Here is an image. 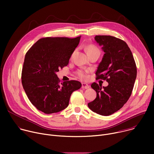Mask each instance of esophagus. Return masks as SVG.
Here are the masks:
<instances>
[{
    "mask_svg": "<svg viewBox=\"0 0 154 154\" xmlns=\"http://www.w3.org/2000/svg\"><path fill=\"white\" fill-rule=\"evenodd\" d=\"M82 89H88L90 86H89L88 85L86 84V83H82Z\"/></svg>",
    "mask_w": 154,
    "mask_h": 154,
    "instance_id": "1",
    "label": "esophagus"
}]
</instances>
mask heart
<instances>
[{
  "label": "heart",
  "mask_w": 154,
  "mask_h": 154,
  "mask_svg": "<svg viewBox=\"0 0 154 154\" xmlns=\"http://www.w3.org/2000/svg\"><path fill=\"white\" fill-rule=\"evenodd\" d=\"M85 51L88 55V56H89L91 54H95V53H99L100 54V51L99 49L95 46L94 45H88L86 48H85ZM75 51H74L72 54V55L71 57H72L75 54ZM88 72V70H82V69H80V70H78L77 72H76V74L78 76L79 78H80V79L82 80H85L86 77V73Z\"/></svg>",
  "instance_id": "obj_1"
}]
</instances>
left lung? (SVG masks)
Returning <instances> with one entry per match:
<instances>
[{
  "mask_svg": "<svg viewBox=\"0 0 154 154\" xmlns=\"http://www.w3.org/2000/svg\"><path fill=\"white\" fill-rule=\"evenodd\" d=\"M94 39L105 52L96 72V79L106 80L108 85L102 88L93 83L91 86L97 96L88 106L99 115L109 116L121 109L130 97L137 77L136 63L123 40L108 35H97Z\"/></svg>",
  "mask_w": 154,
  "mask_h": 154,
  "instance_id": "1",
  "label": "left lung"
}]
</instances>
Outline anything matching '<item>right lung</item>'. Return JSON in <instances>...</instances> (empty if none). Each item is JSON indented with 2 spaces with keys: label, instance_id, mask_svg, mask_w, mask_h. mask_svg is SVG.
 <instances>
[{
  "label": "right lung",
  "instance_id": "right-lung-1",
  "mask_svg": "<svg viewBox=\"0 0 154 154\" xmlns=\"http://www.w3.org/2000/svg\"><path fill=\"white\" fill-rule=\"evenodd\" d=\"M81 36L75 38L39 39L26 54L22 84L31 103L46 114L59 112L69 105L71 94L80 88L76 80L60 82L56 74L69 63Z\"/></svg>",
  "mask_w": 154,
  "mask_h": 154
}]
</instances>
